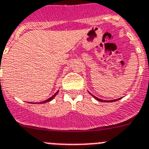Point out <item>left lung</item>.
Returning a JSON list of instances; mask_svg holds the SVG:
<instances>
[{
	"instance_id": "left-lung-1",
	"label": "left lung",
	"mask_w": 149,
	"mask_h": 149,
	"mask_svg": "<svg viewBox=\"0 0 149 149\" xmlns=\"http://www.w3.org/2000/svg\"><path fill=\"white\" fill-rule=\"evenodd\" d=\"M88 92H89V91H88ZM89 93H90V92H89ZM91 95L92 96H93V97H94L95 99L97 100V101L102 102H116V101H117V100H120V99H121V98H119V99H117V100H101V99H99L98 97H96L95 96H93V95L91 94Z\"/></svg>"
}]
</instances>
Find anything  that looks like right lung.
I'll return each instance as SVG.
<instances>
[{
    "instance_id": "1",
    "label": "right lung",
    "mask_w": 149,
    "mask_h": 149,
    "mask_svg": "<svg viewBox=\"0 0 149 149\" xmlns=\"http://www.w3.org/2000/svg\"><path fill=\"white\" fill-rule=\"evenodd\" d=\"M58 93V91H57V92H56V93H55V94L53 95V96H52L51 97L49 98V99H47V100H45V101L41 102H39V104H42V103H46V102H49V101H51L52 100H53V99H54V97L56 96V94H57V93Z\"/></svg>"
}]
</instances>
